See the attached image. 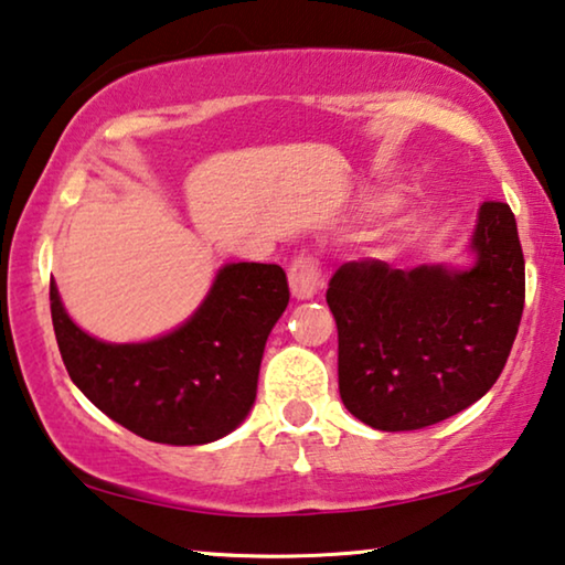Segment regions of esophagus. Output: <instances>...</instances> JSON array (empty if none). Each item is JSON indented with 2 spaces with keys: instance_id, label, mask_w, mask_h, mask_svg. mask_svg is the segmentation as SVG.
<instances>
[{
  "instance_id": "1",
  "label": "esophagus",
  "mask_w": 565,
  "mask_h": 565,
  "mask_svg": "<svg viewBox=\"0 0 565 565\" xmlns=\"http://www.w3.org/2000/svg\"><path fill=\"white\" fill-rule=\"evenodd\" d=\"M289 286L294 299H315L317 294L324 289V276L319 271L317 260L311 256L294 258V264L289 268Z\"/></svg>"
}]
</instances>
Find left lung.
Instances as JSON below:
<instances>
[{"mask_svg": "<svg viewBox=\"0 0 565 565\" xmlns=\"http://www.w3.org/2000/svg\"><path fill=\"white\" fill-rule=\"evenodd\" d=\"M471 264L352 260L337 268L327 305L337 322L344 408L377 431L434 426L498 381L525 307V258L504 202H482Z\"/></svg>", "mask_w": 565, "mask_h": 565, "instance_id": "obj_1", "label": "left lung"}]
</instances>
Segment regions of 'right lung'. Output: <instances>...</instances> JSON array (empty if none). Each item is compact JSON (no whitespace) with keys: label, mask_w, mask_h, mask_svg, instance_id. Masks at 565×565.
Masks as SVG:
<instances>
[{"label":"right lung","mask_w":565,"mask_h":565,"mask_svg":"<svg viewBox=\"0 0 565 565\" xmlns=\"http://www.w3.org/2000/svg\"><path fill=\"white\" fill-rule=\"evenodd\" d=\"M286 305L281 266L225 264L180 327L116 344L83 332L50 279L55 340L71 381L116 424L172 446L217 441L246 420L266 340Z\"/></svg>","instance_id":"obj_1"}]
</instances>
